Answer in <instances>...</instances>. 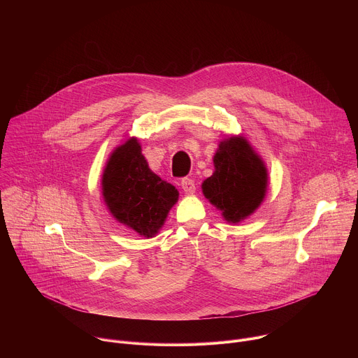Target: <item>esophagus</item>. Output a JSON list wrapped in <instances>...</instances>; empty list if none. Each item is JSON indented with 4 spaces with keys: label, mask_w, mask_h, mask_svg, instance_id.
Instances as JSON below:
<instances>
[{
    "label": "esophagus",
    "mask_w": 358,
    "mask_h": 358,
    "mask_svg": "<svg viewBox=\"0 0 358 358\" xmlns=\"http://www.w3.org/2000/svg\"><path fill=\"white\" fill-rule=\"evenodd\" d=\"M181 188L185 194H194L195 192V182L192 178H188V177H184L181 180Z\"/></svg>",
    "instance_id": "34e87169"
}]
</instances>
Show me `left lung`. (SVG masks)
Listing matches in <instances>:
<instances>
[{"label":"left lung","mask_w":358,"mask_h":358,"mask_svg":"<svg viewBox=\"0 0 358 358\" xmlns=\"http://www.w3.org/2000/svg\"><path fill=\"white\" fill-rule=\"evenodd\" d=\"M213 162L215 173L202 184L203 195L227 222L238 223L264 201L268 187L264 162L241 136L223 141Z\"/></svg>","instance_id":"obj_1"}]
</instances>
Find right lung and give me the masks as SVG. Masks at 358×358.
<instances>
[{
  "mask_svg": "<svg viewBox=\"0 0 358 358\" xmlns=\"http://www.w3.org/2000/svg\"><path fill=\"white\" fill-rule=\"evenodd\" d=\"M101 184L111 215L145 237L157 233L178 199V191L149 169L135 138L113 152Z\"/></svg>",
  "mask_w": 358,
  "mask_h": 358,
  "instance_id": "right-lung-1",
  "label": "right lung"
}]
</instances>
